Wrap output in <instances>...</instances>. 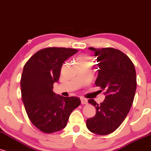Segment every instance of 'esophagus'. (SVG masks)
I'll list each match as a JSON object with an SVG mask.
<instances>
[{"instance_id":"obj_1","label":"esophagus","mask_w":151,"mask_h":151,"mask_svg":"<svg viewBox=\"0 0 151 151\" xmlns=\"http://www.w3.org/2000/svg\"><path fill=\"white\" fill-rule=\"evenodd\" d=\"M81 101L82 104H87V100L84 97H81Z\"/></svg>"}]
</instances>
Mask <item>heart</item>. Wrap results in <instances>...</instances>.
<instances>
[{
  "mask_svg": "<svg viewBox=\"0 0 151 151\" xmlns=\"http://www.w3.org/2000/svg\"><path fill=\"white\" fill-rule=\"evenodd\" d=\"M76 61L77 62H88L91 63V57L87 55H83L81 56H79L76 59Z\"/></svg>",
  "mask_w": 151,
  "mask_h": 151,
  "instance_id": "obj_1",
  "label": "heart"
}]
</instances>
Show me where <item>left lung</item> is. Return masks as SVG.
Masks as SVG:
<instances>
[{
  "label": "left lung",
  "mask_w": 151,
  "mask_h": 151,
  "mask_svg": "<svg viewBox=\"0 0 151 151\" xmlns=\"http://www.w3.org/2000/svg\"><path fill=\"white\" fill-rule=\"evenodd\" d=\"M89 49L94 52L98 62L95 85L105 91L106 96L100 104L88 100L96 108V115L87 119L86 125L91 132L106 135L118 129L129 112L137 89L136 70L132 61L120 50Z\"/></svg>",
  "instance_id": "1"
}]
</instances>
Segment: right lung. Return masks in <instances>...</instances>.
Wrapping results in <instances>:
<instances>
[{
	"mask_svg": "<svg viewBox=\"0 0 151 151\" xmlns=\"http://www.w3.org/2000/svg\"><path fill=\"white\" fill-rule=\"evenodd\" d=\"M78 51L65 47L45 48L24 65L20 82L22 101L29 120L42 132L50 134L64 129L70 113L81 104L79 98L64 97L52 91L64 62Z\"/></svg>",
	"mask_w": 151,
	"mask_h": 151,
	"instance_id": "right-lung-1",
	"label": "right lung"
}]
</instances>
